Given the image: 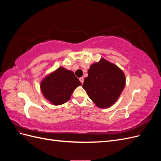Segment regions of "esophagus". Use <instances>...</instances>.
Instances as JSON below:
<instances>
[{"label":"esophagus","mask_w":161,"mask_h":161,"mask_svg":"<svg viewBox=\"0 0 161 161\" xmlns=\"http://www.w3.org/2000/svg\"><path fill=\"white\" fill-rule=\"evenodd\" d=\"M79 80L80 81L81 83L82 84V83H83V82H84V78H83V77H80V78H79Z\"/></svg>","instance_id":"34e87169"}]
</instances>
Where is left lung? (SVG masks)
<instances>
[{"mask_svg":"<svg viewBox=\"0 0 161 161\" xmlns=\"http://www.w3.org/2000/svg\"><path fill=\"white\" fill-rule=\"evenodd\" d=\"M125 85V76L119 67L104 58L91 65L82 87L99 108H108L118 99Z\"/></svg>","mask_w":161,"mask_h":161,"instance_id":"8db88e82","label":"left lung"}]
</instances>
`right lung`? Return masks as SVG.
Wrapping results in <instances>:
<instances>
[{
    "label": "right lung",
    "mask_w": 161,
    "mask_h": 161,
    "mask_svg": "<svg viewBox=\"0 0 161 161\" xmlns=\"http://www.w3.org/2000/svg\"><path fill=\"white\" fill-rule=\"evenodd\" d=\"M80 85L74 72L61 66L42 80L40 88L45 99L53 105H60L69 101L75 89Z\"/></svg>",
    "instance_id": "1"
}]
</instances>
